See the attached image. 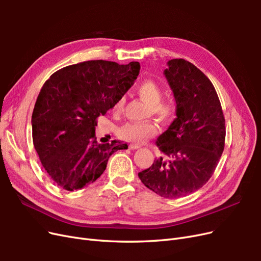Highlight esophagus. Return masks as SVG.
<instances>
[{
  "label": "esophagus",
  "mask_w": 261,
  "mask_h": 261,
  "mask_svg": "<svg viewBox=\"0 0 261 261\" xmlns=\"http://www.w3.org/2000/svg\"><path fill=\"white\" fill-rule=\"evenodd\" d=\"M128 147H129V149H133V150H134V149L140 148V146H139V145H136V144H130Z\"/></svg>",
  "instance_id": "obj_1"
}]
</instances>
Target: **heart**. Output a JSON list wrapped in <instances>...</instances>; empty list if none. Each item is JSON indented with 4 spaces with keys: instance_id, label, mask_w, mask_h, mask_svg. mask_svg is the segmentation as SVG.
<instances>
[{
    "instance_id": "b5f03b06",
    "label": "heart",
    "mask_w": 261,
    "mask_h": 261,
    "mask_svg": "<svg viewBox=\"0 0 261 261\" xmlns=\"http://www.w3.org/2000/svg\"><path fill=\"white\" fill-rule=\"evenodd\" d=\"M136 92L140 99L148 103L147 112L155 116L163 124H169L174 120L177 113L176 101L170 97H162V87L152 80H146L136 86ZM125 99L120 97L113 105V112L121 113L124 109ZM158 132L156 125L151 122H132L126 123L118 129L120 138L134 144H143L154 136Z\"/></svg>"
}]
</instances>
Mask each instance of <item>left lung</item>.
<instances>
[{"mask_svg":"<svg viewBox=\"0 0 261 261\" xmlns=\"http://www.w3.org/2000/svg\"><path fill=\"white\" fill-rule=\"evenodd\" d=\"M164 70L177 103L176 118L156 140L164 156L138 173L164 198L176 199L201 188L212 176L225 145V118L209 78L184 59Z\"/></svg>","mask_w":261,"mask_h":261,"instance_id":"8db88e82","label":"left lung"}]
</instances>
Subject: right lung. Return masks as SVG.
Listing matches in <instances>:
<instances>
[{
    "label": "right lung",
    "mask_w": 261,
    "mask_h": 261,
    "mask_svg": "<svg viewBox=\"0 0 261 261\" xmlns=\"http://www.w3.org/2000/svg\"><path fill=\"white\" fill-rule=\"evenodd\" d=\"M140 65L92 60L53 73L39 93L31 116L33 141L44 170L68 192L96 181L110 155L126 144H99L98 117L113 108L136 81Z\"/></svg>",
    "instance_id": "add662e5"
}]
</instances>
